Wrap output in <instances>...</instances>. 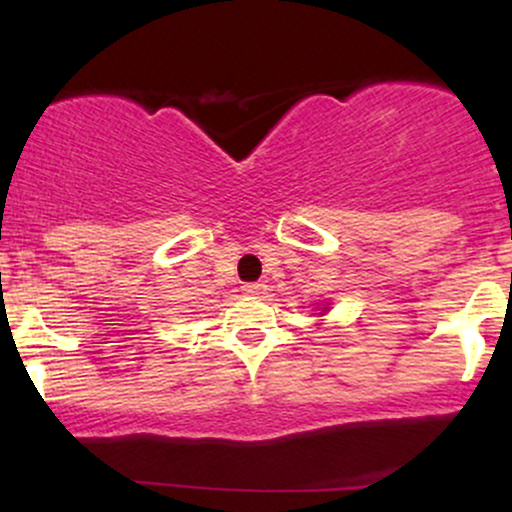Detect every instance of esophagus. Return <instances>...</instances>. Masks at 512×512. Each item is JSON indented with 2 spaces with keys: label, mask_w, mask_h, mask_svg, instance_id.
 <instances>
[{
  "label": "esophagus",
  "mask_w": 512,
  "mask_h": 512,
  "mask_svg": "<svg viewBox=\"0 0 512 512\" xmlns=\"http://www.w3.org/2000/svg\"><path fill=\"white\" fill-rule=\"evenodd\" d=\"M243 291L248 293V296H262V293H267V284H262V281H252V284H245Z\"/></svg>",
  "instance_id": "1"
}]
</instances>
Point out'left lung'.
Wrapping results in <instances>:
<instances>
[{"label":"left lung","instance_id":"1","mask_svg":"<svg viewBox=\"0 0 512 512\" xmlns=\"http://www.w3.org/2000/svg\"><path fill=\"white\" fill-rule=\"evenodd\" d=\"M322 313H325V310H322Z\"/></svg>","mask_w":512,"mask_h":512}]
</instances>
